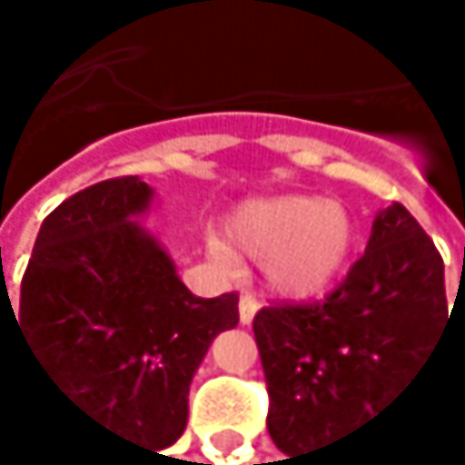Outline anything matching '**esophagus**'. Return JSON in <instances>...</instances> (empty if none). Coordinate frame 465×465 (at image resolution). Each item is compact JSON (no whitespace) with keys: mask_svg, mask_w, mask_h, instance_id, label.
<instances>
[{"mask_svg":"<svg viewBox=\"0 0 465 465\" xmlns=\"http://www.w3.org/2000/svg\"><path fill=\"white\" fill-rule=\"evenodd\" d=\"M256 310H259L256 295H253V292H245V295L240 298V323H245V326H248V323L253 321Z\"/></svg>","mask_w":465,"mask_h":465,"instance_id":"obj_1","label":"esophagus"}]
</instances>
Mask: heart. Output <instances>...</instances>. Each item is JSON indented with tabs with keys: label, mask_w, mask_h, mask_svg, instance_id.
I'll return each mask as SVG.
<instances>
[{
	"label": "heart",
	"mask_w": 465,
	"mask_h": 465,
	"mask_svg": "<svg viewBox=\"0 0 465 465\" xmlns=\"http://www.w3.org/2000/svg\"><path fill=\"white\" fill-rule=\"evenodd\" d=\"M228 240L264 259V273L279 292L307 298L323 292L351 259L357 228L351 214L312 194L259 201L228 223ZM212 256L231 262L228 248L212 240Z\"/></svg>",
	"instance_id": "b5f03b06"
}]
</instances>
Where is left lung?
Returning <instances> with one entry per match:
<instances>
[{
    "label": "left lung",
    "instance_id": "left-lung-1",
    "mask_svg": "<svg viewBox=\"0 0 465 465\" xmlns=\"http://www.w3.org/2000/svg\"><path fill=\"white\" fill-rule=\"evenodd\" d=\"M450 318L443 259L419 220L393 203L373 220L365 253L331 292L256 312L273 443L295 455L382 413L427 362Z\"/></svg>",
    "mask_w": 465,
    "mask_h": 465
}]
</instances>
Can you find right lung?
Here are the masks:
<instances>
[{"instance_id": "1", "label": "right lung", "mask_w": 465, "mask_h": 465, "mask_svg": "<svg viewBox=\"0 0 465 465\" xmlns=\"http://www.w3.org/2000/svg\"><path fill=\"white\" fill-rule=\"evenodd\" d=\"M136 175L108 178L52 212L22 279V329L44 380L77 413L162 452L189 419V382L237 292L192 295L170 256L134 220L150 203Z\"/></svg>"}]
</instances>
